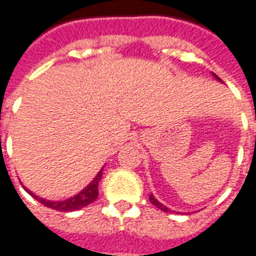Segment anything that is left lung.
Here are the masks:
<instances>
[{"label": "left lung", "mask_w": 256, "mask_h": 256, "mask_svg": "<svg viewBox=\"0 0 256 256\" xmlns=\"http://www.w3.org/2000/svg\"><path fill=\"white\" fill-rule=\"evenodd\" d=\"M212 76H214L215 78L218 80V81H220V78H219L218 76H215V74H214V73H212ZM148 198H150V202H152V204H154V206H157V208H160L161 211H164V212H168V211H170V210H168V208H166V206H162V204H161L160 201L157 200V198H156V197H154L153 194H150V197H148Z\"/></svg>", "instance_id": "left-lung-1"}]
</instances>
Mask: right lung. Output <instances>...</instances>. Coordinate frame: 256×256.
I'll list each match as a JSON object with an SVG mask.
<instances>
[{
	"mask_svg": "<svg viewBox=\"0 0 256 256\" xmlns=\"http://www.w3.org/2000/svg\"><path fill=\"white\" fill-rule=\"evenodd\" d=\"M103 170L98 172V175L94 178V180L84 188V189L80 192L78 194L73 196V197H70V198H67V200L63 201H50V200H45V198H41V197H38L36 196L32 192H30L28 189H26V192L30 196H32L37 201H40L42 206H48V208H52V210H56V211H60V212H70V211H77V210H81V208H84V206H90V202H94V201L98 198V184H99V180H100V178H102Z\"/></svg>",
	"mask_w": 256,
	"mask_h": 256,
	"instance_id": "right-lung-1",
	"label": "right lung"
}]
</instances>
